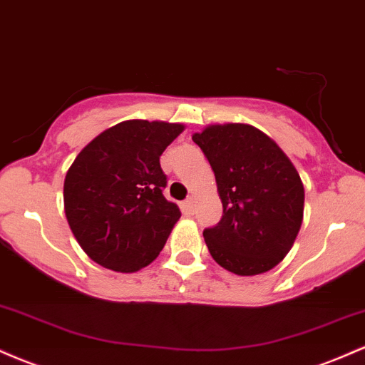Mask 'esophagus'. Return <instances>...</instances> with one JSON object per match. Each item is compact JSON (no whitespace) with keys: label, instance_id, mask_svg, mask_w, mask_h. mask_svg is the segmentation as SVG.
Returning <instances> with one entry per match:
<instances>
[{"label":"esophagus","instance_id":"obj_1","mask_svg":"<svg viewBox=\"0 0 365 365\" xmlns=\"http://www.w3.org/2000/svg\"><path fill=\"white\" fill-rule=\"evenodd\" d=\"M183 209H185V212H188V215H192L195 209V199L194 197H187L185 202H183Z\"/></svg>","mask_w":365,"mask_h":365}]
</instances>
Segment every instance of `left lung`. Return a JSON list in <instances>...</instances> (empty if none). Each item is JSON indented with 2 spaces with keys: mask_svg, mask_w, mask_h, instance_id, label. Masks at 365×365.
Returning <instances> with one entry per match:
<instances>
[{
  "mask_svg": "<svg viewBox=\"0 0 365 365\" xmlns=\"http://www.w3.org/2000/svg\"><path fill=\"white\" fill-rule=\"evenodd\" d=\"M192 140L206 154L223 202L220 223L204 230L212 259L238 276L273 269L302 226L305 194L299 171L252 125H207Z\"/></svg>",
  "mask_w": 365,
  "mask_h": 365,
  "instance_id": "8db88e82",
  "label": "left lung"
}]
</instances>
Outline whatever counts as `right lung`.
<instances>
[{
    "mask_svg": "<svg viewBox=\"0 0 365 365\" xmlns=\"http://www.w3.org/2000/svg\"><path fill=\"white\" fill-rule=\"evenodd\" d=\"M183 130L168 121H120L94 137L66 171V221L99 266L135 273L163 250L182 212L163 195L159 156Z\"/></svg>",
    "mask_w": 365,
    "mask_h": 365,
    "instance_id": "obj_1",
    "label": "right lung"
}]
</instances>
